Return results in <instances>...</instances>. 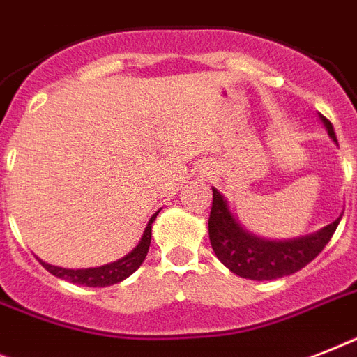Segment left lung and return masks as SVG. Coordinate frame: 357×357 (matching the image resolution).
Returning a JSON list of instances; mask_svg holds the SVG:
<instances>
[{"label": "left lung", "mask_w": 357, "mask_h": 357, "mask_svg": "<svg viewBox=\"0 0 357 357\" xmlns=\"http://www.w3.org/2000/svg\"><path fill=\"white\" fill-rule=\"evenodd\" d=\"M328 129V135L337 142L332 122L321 116ZM333 220L326 228L307 237L294 241H263L243 229L229 213L228 204L217 189H213V206L209 215V241L215 254L229 271L237 276L248 280H276L289 276L304 268L307 263L321 254L330 243L332 235L339 226Z\"/></svg>", "instance_id": "1"}]
</instances>
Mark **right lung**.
Here are the masks:
<instances>
[{
    "label": "right lung",
    "instance_id": "right-lung-1",
    "mask_svg": "<svg viewBox=\"0 0 357 357\" xmlns=\"http://www.w3.org/2000/svg\"><path fill=\"white\" fill-rule=\"evenodd\" d=\"M155 217L157 213L150 218V222L146 226L144 235L140 238V243L137 244V248L131 254L126 255V257H122V259L114 261V263L98 266V268H77V271L47 265V263H42L40 261L42 266L47 272H52L53 276L63 278V280H68V282L77 283V285H86V287H107V285H114V283L122 282L128 276H131L142 265V261L146 259V254H148V248H150L151 243V224H153Z\"/></svg>",
    "mask_w": 357,
    "mask_h": 357
}]
</instances>
